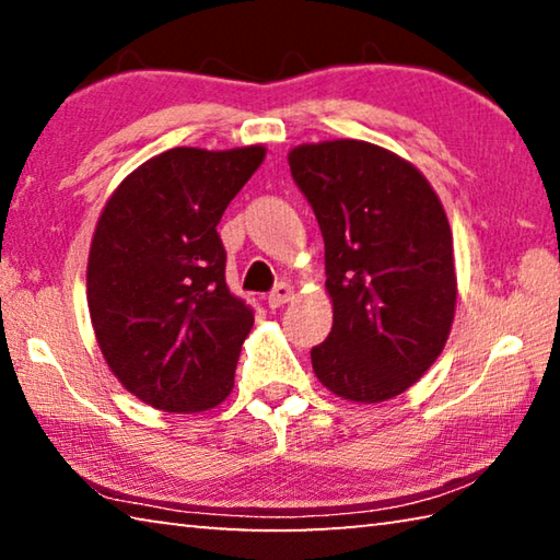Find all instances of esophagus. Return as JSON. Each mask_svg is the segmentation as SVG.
Returning <instances> with one entry per match:
<instances>
[{"instance_id": "esophagus-1", "label": "esophagus", "mask_w": 560, "mask_h": 560, "mask_svg": "<svg viewBox=\"0 0 560 560\" xmlns=\"http://www.w3.org/2000/svg\"><path fill=\"white\" fill-rule=\"evenodd\" d=\"M293 296H296V291H293V287L291 283H277V289H273L269 296H267V303L271 308H281L283 303H289V301H293Z\"/></svg>"}]
</instances>
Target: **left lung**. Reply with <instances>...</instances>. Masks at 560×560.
<instances>
[{
	"label": "left lung",
	"mask_w": 560,
	"mask_h": 560,
	"mask_svg": "<svg viewBox=\"0 0 560 560\" xmlns=\"http://www.w3.org/2000/svg\"><path fill=\"white\" fill-rule=\"evenodd\" d=\"M289 165L324 234L334 301L314 373L343 400H390L450 338L457 273L444 207L412 163L365 140L299 145Z\"/></svg>",
	"instance_id": "left-lung-1"
}]
</instances>
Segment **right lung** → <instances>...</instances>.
I'll use <instances>...</instances> for the list:
<instances>
[{"mask_svg":"<svg viewBox=\"0 0 560 560\" xmlns=\"http://www.w3.org/2000/svg\"><path fill=\"white\" fill-rule=\"evenodd\" d=\"M267 148H173L122 179L93 232L91 324L113 375L165 412L224 402L254 311L226 287L217 224Z\"/></svg>","mask_w":560,"mask_h":560,"instance_id":"obj_1","label":"right lung"}]
</instances>
